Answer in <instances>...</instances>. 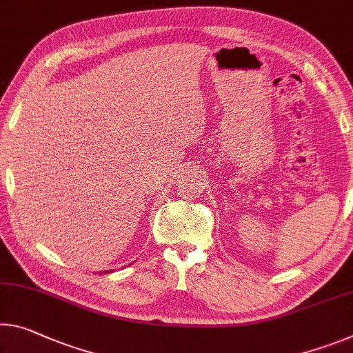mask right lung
Masks as SVG:
<instances>
[{"mask_svg": "<svg viewBox=\"0 0 353 353\" xmlns=\"http://www.w3.org/2000/svg\"><path fill=\"white\" fill-rule=\"evenodd\" d=\"M105 273H110V270H108V272H105Z\"/></svg>", "mask_w": 353, "mask_h": 353, "instance_id": "right-lung-1", "label": "right lung"}]
</instances>
